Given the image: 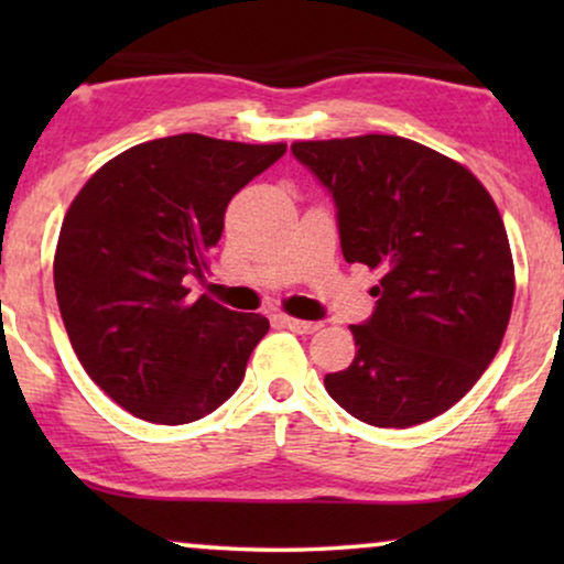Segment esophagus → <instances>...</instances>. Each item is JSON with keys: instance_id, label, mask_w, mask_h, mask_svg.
Returning <instances> with one entry per match:
<instances>
[{"instance_id": "obj_1", "label": "esophagus", "mask_w": 564, "mask_h": 564, "mask_svg": "<svg viewBox=\"0 0 564 564\" xmlns=\"http://www.w3.org/2000/svg\"><path fill=\"white\" fill-rule=\"evenodd\" d=\"M280 321L288 326L290 330H295V334H315V330L321 328V323H313V321H300V318H290V315H280Z\"/></svg>"}]
</instances>
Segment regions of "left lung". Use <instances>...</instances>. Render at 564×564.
<instances>
[{"mask_svg":"<svg viewBox=\"0 0 564 564\" xmlns=\"http://www.w3.org/2000/svg\"><path fill=\"white\" fill-rule=\"evenodd\" d=\"M336 205L349 264L377 269L375 311L351 326L357 357L326 375L354 419L408 429L469 392L500 349L513 259L500 213L473 172L400 135L292 143Z\"/></svg>","mask_w":564,"mask_h":564,"instance_id":"8db88e82","label":"left lung"}]
</instances>
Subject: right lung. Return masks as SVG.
<instances>
[{
    "mask_svg": "<svg viewBox=\"0 0 564 564\" xmlns=\"http://www.w3.org/2000/svg\"><path fill=\"white\" fill-rule=\"evenodd\" d=\"M288 145L197 133L133 145L84 184L61 226L53 284L87 375L135 419L180 426L234 395L269 330L207 295L189 300L226 207Z\"/></svg>",
    "mask_w": 564,
    "mask_h": 564,
    "instance_id": "obj_1",
    "label": "right lung"
}]
</instances>
